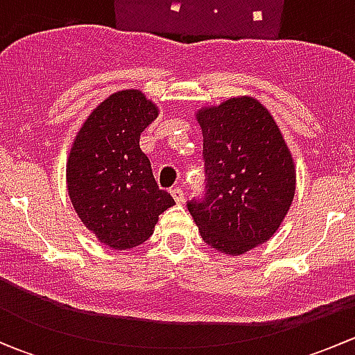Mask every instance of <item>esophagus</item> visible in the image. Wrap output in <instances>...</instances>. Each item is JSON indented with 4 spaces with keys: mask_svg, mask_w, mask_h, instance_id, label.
Here are the masks:
<instances>
[{
    "mask_svg": "<svg viewBox=\"0 0 355 355\" xmlns=\"http://www.w3.org/2000/svg\"><path fill=\"white\" fill-rule=\"evenodd\" d=\"M170 194L173 196V199L177 200L178 204H182V202H184V198H185V194H184V191H182L180 187H173V189H171V191H170Z\"/></svg>",
    "mask_w": 355,
    "mask_h": 355,
    "instance_id": "34e87169",
    "label": "esophagus"
}]
</instances>
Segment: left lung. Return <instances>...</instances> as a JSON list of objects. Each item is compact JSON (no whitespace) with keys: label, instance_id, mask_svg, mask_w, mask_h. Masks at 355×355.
Segmentation results:
<instances>
[{"label":"left lung","instance_id":"1","mask_svg":"<svg viewBox=\"0 0 355 355\" xmlns=\"http://www.w3.org/2000/svg\"><path fill=\"white\" fill-rule=\"evenodd\" d=\"M202 130L204 198L187 202L202 241L239 256L273 237L295 194V166L271 113L249 96L196 114Z\"/></svg>","mask_w":355,"mask_h":355}]
</instances>
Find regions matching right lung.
<instances>
[{
    "label": "right lung",
    "mask_w": 355,
    "mask_h": 355,
    "mask_svg": "<svg viewBox=\"0 0 355 355\" xmlns=\"http://www.w3.org/2000/svg\"><path fill=\"white\" fill-rule=\"evenodd\" d=\"M157 118V106L137 89L99 103L78 130L67 161L73 209L99 242L116 250L141 245L157 218L175 204L157 187L141 132Z\"/></svg>",
    "instance_id": "add662e5"
}]
</instances>
